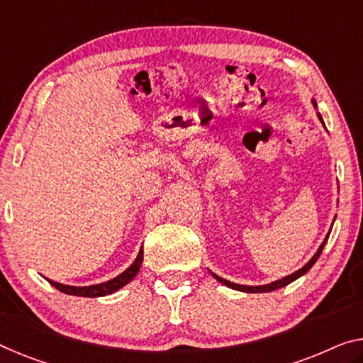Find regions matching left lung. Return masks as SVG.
<instances>
[{"label":"left lung","mask_w":363,"mask_h":363,"mask_svg":"<svg viewBox=\"0 0 363 363\" xmlns=\"http://www.w3.org/2000/svg\"><path fill=\"white\" fill-rule=\"evenodd\" d=\"M311 102H313L315 108H316V102H315V100H311ZM318 118H320L321 123L325 125V121H323V118H321V115H320V113H318ZM330 233H331V230L328 232V235L325 237V240H323V243L320 245V248H318V252L313 255V258H311V259L308 261V263H306L303 267H300L298 271L292 272L291 276H286V277L279 279V281H274V282H271V284H266V286H242V284H235V282L227 281V279H222V277H219L217 274H214V272H211V274H213V277L216 279V281H219L220 284H224V286L233 289V291L248 292V294H259V292H272V291H277V289L289 286V284L294 282L295 279H298L300 276H303L305 272H308V271L311 269V266H313V264L316 263V259L320 258V255H321V252H323V248H325V245H326V242H328V238H330Z\"/></svg>","instance_id":"1"}]
</instances>
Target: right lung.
Instances as JSON below:
<instances>
[{"mask_svg":"<svg viewBox=\"0 0 363 363\" xmlns=\"http://www.w3.org/2000/svg\"><path fill=\"white\" fill-rule=\"evenodd\" d=\"M143 264V247L139 250V253L136 256V259L133 261V264L128 267L126 271L121 272L120 276H116L113 279H110L107 282L102 284H96V286H84V287H76V286H65V284L55 282V281H47L52 284L55 289H58L60 292L68 294V295H77V297H104V295H110L118 291L123 286H126L128 282H131L135 276L139 272V267Z\"/></svg>","mask_w":363,"mask_h":363,"instance_id":"add662e5","label":"right lung"}]
</instances>
